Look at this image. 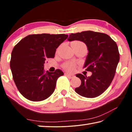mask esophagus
<instances>
[{
    "mask_svg": "<svg viewBox=\"0 0 132 132\" xmlns=\"http://www.w3.org/2000/svg\"><path fill=\"white\" fill-rule=\"evenodd\" d=\"M65 76H66L69 78V79H72V78L74 77V75L68 74V73H65Z\"/></svg>",
    "mask_w": 132,
    "mask_h": 132,
    "instance_id": "34e87169",
    "label": "esophagus"
}]
</instances>
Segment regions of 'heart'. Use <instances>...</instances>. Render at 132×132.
I'll return each instance as SVG.
<instances>
[{
	"mask_svg": "<svg viewBox=\"0 0 132 132\" xmlns=\"http://www.w3.org/2000/svg\"><path fill=\"white\" fill-rule=\"evenodd\" d=\"M71 45H72L73 47H76V46H77V47L86 48V45L82 42L80 41H73L71 43ZM76 64L75 63H73V62H66V63L63 64V68L66 71H69V72H72V71H74L76 69Z\"/></svg>",
	"mask_w": 132,
	"mask_h": 132,
	"instance_id": "heart-1",
	"label": "heart"
}]
</instances>
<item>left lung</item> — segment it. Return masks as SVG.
<instances>
[{
    "mask_svg": "<svg viewBox=\"0 0 132 132\" xmlns=\"http://www.w3.org/2000/svg\"><path fill=\"white\" fill-rule=\"evenodd\" d=\"M68 39L86 44L88 53L84 68L86 71L92 72L90 77L76 75L81 83L75 88V91L87 98H95L102 94L112 81L119 61L117 43L108 35L92 31L71 33Z\"/></svg>",
    "mask_w": 132,
    "mask_h": 132,
    "instance_id": "8db88e82",
    "label": "left lung"
}]
</instances>
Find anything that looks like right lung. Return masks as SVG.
Listing matches in <instances>:
<instances>
[{"label":"right lung","instance_id":"right-lung-1","mask_svg":"<svg viewBox=\"0 0 132 132\" xmlns=\"http://www.w3.org/2000/svg\"><path fill=\"white\" fill-rule=\"evenodd\" d=\"M61 34H32L24 38L13 48L10 69L18 90L32 101L46 99L54 92L58 78L64 73L60 69L45 72L44 64L53 58L56 48L68 38Z\"/></svg>","mask_w":132,"mask_h":132}]
</instances>
